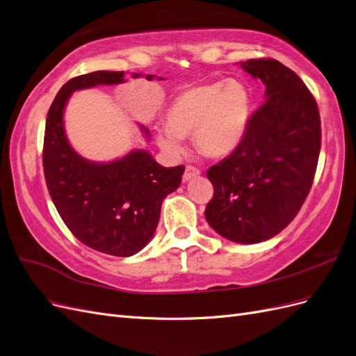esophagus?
I'll return each instance as SVG.
<instances>
[{
	"mask_svg": "<svg viewBox=\"0 0 356 356\" xmlns=\"http://www.w3.org/2000/svg\"><path fill=\"white\" fill-rule=\"evenodd\" d=\"M199 175H200V170H199L196 166L187 165V166H186V170H184V175H182V179H184V181H190V179L196 178V177H199Z\"/></svg>",
	"mask_w": 356,
	"mask_h": 356,
	"instance_id": "obj_1",
	"label": "esophagus"
}]
</instances>
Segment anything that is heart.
Here are the masks:
<instances>
[{"mask_svg":"<svg viewBox=\"0 0 356 356\" xmlns=\"http://www.w3.org/2000/svg\"><path fill=\"white\" fill-rule=\"evenodd\" d=\"M250 117L251 96L242 83L222 80L196 86L172 102L168 124L157 131V143L177 156L184 149V138L195 135L202 154L222 159L241 145Z\"/></svg>","mask_w":356,"mask_h":356,"instance_id":"b5f03b06","label":"heart"}]
</instances>
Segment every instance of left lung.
Returning a JSON list of instances; mask_svg holds the SVG:
<instances>
[{"instance_id":"8db88e82","label":"left lung","mask_w":356,"mask_h":356,"mask_svg":"<svg viewBox=\"0 0 356 356\" xmlns=\"http://www.w3.org/2000/svg\"><path fill=\"white\" fill-rule=\"evenodd\" d=\"M241 67L266 86V101L250 117L241 145L208 169L213 197L204 217L222 238L258 243L296 218L314 184L321 118L298 75L272 58Z\"/></svg>"}]
</instances>
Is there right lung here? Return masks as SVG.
I'll return each mask as SVG.
<instances>
[{"label":"right lung","mask_w":356,"mask_h":356,"mask_svg":"<svg viewBox=\"0 0 356 356\" xmlns=\"http://www.w3.org/2000/svg\"><path fill=\"white\" fill-rule=\"evenodd\" d=\"M123 71H95L63 84L50 105L42 145L46 184L60 218L81 243L115 257L134 255L153 238L161 202L179 187L184 174L182 165L160 166L144 149L110 163H93L71 148L63 129L71 93L123 83ZM143 131L148 136V129Z\"/></svg>","instance_id":"1"}]
</instances>
